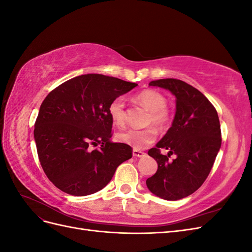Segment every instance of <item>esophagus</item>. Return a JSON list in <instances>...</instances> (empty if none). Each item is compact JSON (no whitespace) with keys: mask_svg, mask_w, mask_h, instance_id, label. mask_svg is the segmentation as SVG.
Returning <instances> with one entry per match:
<instances>
[{"mask_svg":"<svg viewBox=\"0 0 252 252\" xmlns=\"http://www.w3.org/2000/svg\"><path fill=\"white\" fill-rule=\"evenodd\" d=\"M145 152H143V151H141V150H136V149H133L132 150V156L134 157V158H142V157H145Z\"/></svg>","mask_w":252,"mask_h":252,"instance_id":"esophagus-1","label":"esophagus"}]
</instances>
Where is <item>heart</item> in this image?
<instances>
[{"label":"heart","mask_w":252,"mask_h":252,"mask_svg":"<svg viewBox=\"0 0 252 252\" xmlns=\"http://www.w3.org/2000/svg\"><path fill=\"white\" fill-rule=\"evenodd\" d=\"M135 100L150 111L148 124H154L159 129H165L171 123L172 116L167 109L168 100L165 94L155 89L143 90L135 96ZM109 114L113 124L118 127H124L126 123L125 103L122 97H117L109 105ZM158 132L154 127L146 129H128L117 134V139L125 143L133 149H144L157 139Z\"/></svg>","instance_id":"b5f03b06"}]
</instances>
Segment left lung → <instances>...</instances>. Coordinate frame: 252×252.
<instances>
[{"instance_id": "8db88e82", "label": "left lung", "mask_w": 252, "mask_h": 252, "mask_svg": "<svg viewBox=\"0 0 252 252\" xmlns=\"http://www.w3.org/2000/svg\"><path fill=\"white\" fill-rule=\"evenodd\" d=\"M149 86L169 90L175 95L177 110L172 126L148 155L158 163V170L146 185L157 196L177 201L199 189L212 168L222 144L218 112L201 91L177 79L151 81ZM161 149L170 152L160 154ZM177 158L170 161L169 158Z\"/></svg>"}]
</instances>
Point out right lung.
Masks as SVG:
<instances>
[{
	"label": "right lung",
	"instance_id": "obj_1",
	"mask_svg": "<svg viewBox=\"0 0 252 252\" xmlns=\"http://www.w3.org/2000/svg\"><path fill=\"white\" fill-rule=\"evenodd\" d=\"M136 86L89 73L64 82L45 97L33 135L41 166L53 185L75 196L93 194L131 158L129 145L110 141L109 105ZM97 144L100 147L93 150Z\"/></svg>",
	"mask_w": 252,
	"mask_h": 252
}]
</instances>
